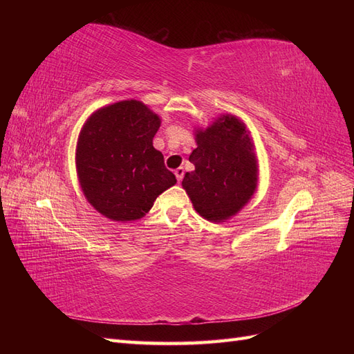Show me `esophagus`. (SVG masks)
<instances>
[{"mask_svg": "<svg viewBox=\"0 0 354 354\" xmlns=\"http://www.w3.org/2000/svg\"><path fill=\"white\" fill-rule=\"evenodd\" d=\"M174 174H176V177H177V181L180 183L181 180H183V176H185V169L181 168V167H178L176 171H174Z\"/></svg>", "mask_w": 354, "mask_h": 354, "instance_id": "34e87169", "label": "esophagus"}]
</instances>
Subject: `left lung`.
Returning a JSON list of instances; mask_svg holds the SVG:
<instances>
[{
    "label": "left lung",
    "mask_w": 354,
    "mask_h": 354,
    "mask_svg": "<svg viewBox=\"0 0 354 354\" xmlns=\"http://www.w3.org/2000/svg\"><path fill=\"white\" fill-rule=\"evenodd\" d=\"M195 140L198 147L189 156L195 169L181 186L201 217L229 220L248 203L259 181L250 131L239 118L221 115L205 130L198 128Z\"/></svg>",
    "instance_id": "left-lung-1"
}]
</instances>
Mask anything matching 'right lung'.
Masks as SVG:
<instances>
[{"mask_svg":"<svg viewBox=\"0 0 354 354\" xmlns=\"http://www.w3.org/2000/svg\"><path fill=\"white\" fill-rule=\"evenodd\" d=\"M160 118L138 100H122L95 111L77 145V173L84 196L104 217L134 221L177 183L153 147Z\"/></svg>","mask_w":354,"mask_h":354,"instance_id":"1","label":"right lung"}]
</instances>
